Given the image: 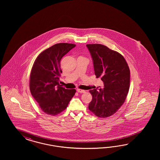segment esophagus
<instances>
[{
	"label": "esophagus",
	"mask_w": 160,
	"mask_h": 160,
	"mask_svg": "<svg viewBox=\"0 0 160 160\" xmlns=\"http://www.w3.org/2000/svg\"><path fill=\"white\" fill-rule=\"evenodd\" d=\"M77 92H80V93H84V92H86L85 90H81V89H79V88L77 89Z\"/></svg>",
	"instance_id": "esophagus-1"
}]
</instances>
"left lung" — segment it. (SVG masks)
<instances>
[{
	"label": "left lung",
	"mask_w": 160,
	"mask_h": 160,
	"mask_svg": "<svg viewBox=\"0 0 160 160\" xmlns=\"http://www.w3.org/2000/svg\"><path fill=\"white\" fill-rule=\"evenodd\" d=\"M86 46L91 54L94 73L101 78L104 88L90 90L92 100L89 110L96 116L106 118L116 113L126 100L130 87V71L121 54L100 44Z\"/></svg>",
	"instance_id": "1"
}]
</instances>
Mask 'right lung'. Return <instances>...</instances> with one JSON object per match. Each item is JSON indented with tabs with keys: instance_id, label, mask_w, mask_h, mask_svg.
<instances>
[{
	"instance_id": "1",
	"label": "right lung",
	"mask_w": 160,
	"mask_h": 160,
	"mask_svg": "<svg viewBox=\"0 0 160 160\" xmlns=\"http://www.w3.org/2000/svg\"><path fill=\"white\" fill-rule=\"evenodd\" d=\"M75 46L74 44H56L42 52L34 61L30 76V90L42 110L48 115L56 116L64 111L76 92L59 84L62 73L60 60Z\"/></svg>"
}]
</instances>
